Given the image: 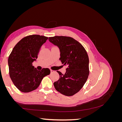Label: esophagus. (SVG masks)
Segmentation results:
<instances>
[{
    "mask_svg": "<svg viewBox=\"0 0 122 122\" xmlns=\"http://www.w3.org/2000/svg\"><path fill=\"white\" fill-rule=\"evenodd\" d=\"M50 71H51V73H53L55 72V71H54V70H51Z\"/></svg>",
    "mask_w": 122,
    "mask_h": 122,
    "instance_id": "esophagus-1",
    "label": "esophagus"
}]
</instances>
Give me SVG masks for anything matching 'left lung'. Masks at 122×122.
<instances>
[{
	"label": "left lung",
	"instance_id": "1",
	"mask_svg": "<svg viewBox=\"0 0 122 122\" xmlns=\"http://www.w3.org/2000/svg\"><path fill=\"white\" fill-rule=\"evenodd\" d=\"M49 41L60 50V60L67 66L65 74L57 71L60 79L53 84L61 94L72 96L81 89L89 75V58L86 49L77 41L71 37L55 36Z\"/></svg>",
	"mask_w": 122,
	"mask_h": 122
}]
</instances>
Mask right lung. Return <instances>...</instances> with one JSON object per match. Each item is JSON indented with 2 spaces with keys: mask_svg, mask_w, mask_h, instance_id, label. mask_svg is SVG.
<instances>
[{
  "mask_svg": "<svg viewBox=\"0 0 122 122\" xmlns=\"http://www.w3.org/2000/svg\"><path fill=\"white\" fill-rule=\"evenodd\" d=\"M48 37L38 35H30L22 39L14 47L8 58L9 74L18 90L28 93L37 88L44 77L50 70L43 68L39 71L32 66L38 58L41 47Z\"/></svg>",
  "mask_w": 122,
  "mask_h": 122,
  "instance_id": "obj_1",
  "label": "right lung"
}]
</instances>
